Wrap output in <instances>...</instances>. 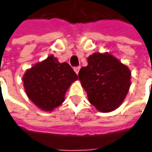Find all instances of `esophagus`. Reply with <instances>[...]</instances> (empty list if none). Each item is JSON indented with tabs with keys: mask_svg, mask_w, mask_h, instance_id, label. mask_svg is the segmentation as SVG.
I'll return each instance as SVG.
<instances>
[{
	"mask_svg": "<svg viewBox=\"0 0 152 152\" xmlns=\"http://www.w3.org/2000/svg\"><path fill=\"white\" fill-rule=\"evenodd\" d=\"M80 66H76V67H74V71H75V72L78 75V73L80 72Z\"/></svg>",
	"mask_w": 152,
	"mask_h": 152,
	"instance_id": "obj_1",
	"label": "esophagus"
}]
</instances>
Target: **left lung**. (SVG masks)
Wrapping results in <instances>:
<instances>
[{"instance_id": "obj_1", "label": "left lung", "mask_w": 152, "mask_h": 152, "mask_svg": "<svg viewBox=\"0 0 152 152\" xmlns=\"http://www.w3.org/2000/svg\"><path fill=\"white\" fill-rule=\"evenodd\" d=\"M79 72L89 102L101 112H111L124 102L131 85V72L109 53H94Z\"/></svg>"}]
</instances>
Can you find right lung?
<instances>
[{"label":"right lung","mask_w":152,"mask_h":152,"mask_svg":"<svg viewBox=\"0 0 152 152\" xmlns=\"http://www.w3.org/2000/svg\"><path fill=\"white\" fill-rule=\"evenodd\" d=\"M78 76L67 63L53 54L26 71L23 82L28 99L44 112H52L65 99V94Z\"/></svg>","instance_id":"add662e5"}]
</instances>
